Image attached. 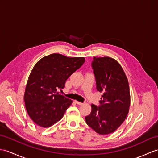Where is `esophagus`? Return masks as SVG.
<instances>
[{
	"instance_id": "1",
	"label": "esophagus",
	"mask_w": 158,
	"mask_h": 158,
	"mask_svg": "<svg viewBox=\"0 0 158 158\" xmlns=\"http://www.w3.org/2000/svg\"><path fill=\"white\" fill-rule=\"evenodd\" d=\"M75 102L77 104V105H83V102H79V101H75Z\"/></svg>"
}]
</instances>
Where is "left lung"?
Here are the masks:
<instances>
[{
  "label": "left lung",
  "mask_w": 158,
  "mask_h": 158,
  "mask_svg": "<svg viewBox=\"0 0 158 158\" xmlns=\"http://www.w3.org/2000/svg\"><path fill=\"white\" fill-rule=\"evenodd\" d=\"M92 66L97 90L102 92L101 105H91L92 110L85 117L87 125L100 135L113 133L124 122L130 106L127 78L118 61L112 57H93Z\"/></svg>",
  "instance_id": "8db88e82"
}]
</instances>
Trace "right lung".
Segmentation results:
<instances>
[{
	"label": "right lung",
	"mask_w": 158,
	"mask_h": 158,
	"mask_svg": "<svg viewBox=\"0 0 158 158\" xmlns=\"http://www.w3.org/2000/svg\"><path fill=\"white\" fill-rule=\"evenodd\" d=\"M84 61L83 57L52 53L35 65L27 82L24 101L27 112L36 125L47 128L62 118L72 101L57 90L65 87L66 80Z\"/></svg>",
	"instance_id": "obj_1"
}]
</instances>
